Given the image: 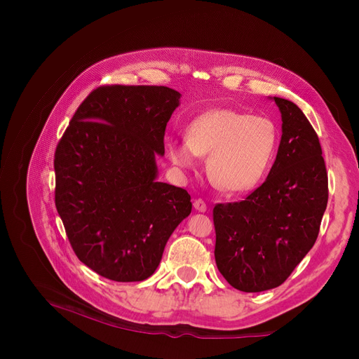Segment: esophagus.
<instances>
[{
    "mask_svg": "<svg viewBox=\"0 0 359 359\" xmlns=\"http://www.w3.org/2000/svg\"><path fill=\"white\" fill-rule=\"evenodd\" d=\"M194 206H195V210L199 211V212H205L206 208H208V206H206V203H205L203 199H195Z\"/></svg>",
    "mask_w": 359,
    "mask_h": 359,
    "instance_id": "esophagus-1",
    "label": "esophagus"
}]
</instances>
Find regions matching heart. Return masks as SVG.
I'll list each match as a JSON object with an SVG mask.
<instances>
[{"label": "heart", "mask_w": 359, "mask_h": 359, "mask_svg": "<svg viewBox=\"0 0 359 359\" xmlns=\"http://www.w3.org/2000/svg\"><path fill=\"white\" fill-rule=\"evenodd\" d=\"M278 141V126L266 116L212 109L187 126L186 142L168 140V154L182 168H192L196 156L208 157V175L219 189L248 192L268 175Z\"/></svg>", "instance_id": "heart-1"}]
</instances>
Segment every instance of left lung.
Returning <instances> with one entry per match:
<instances>
[{"instance_id": "left-lung-1", "label": "left lung", "mask_w": 359, "mask_h": 359, "mask_svg": "<svg viewBox=\"0 0 359 359\" xmlns=\"http://www.w3.org/2000/svg\"><path fill=\"white\" fill-rule=\"evenodd\" d=\"M273 100L282 137L266 180L244 201L214 206L217 268L244 292L284 284L314 246L329 198L316 130L297 104Z\"/></svg>"}]
</instances>
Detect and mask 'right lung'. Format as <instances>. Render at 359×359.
I'll use <instances>...</instances> for the list:
<instances>
[{"instance_id":"right-lung-1","label":"right lung","mask_w":359,"mask_h":359,"mask_svg":"<svg viewBox=\"0 0 359 359\" xmlns=\"http://www.w3.org/2000/svg\"><path fill=\"white\" fill-rule=\"evenodd\" d=\"M180 93L164 86H102L79 106L55 151V205L86 266L138 282L191 214V195L157 182L156 157Z\"/></svg>"}]
</instances>
